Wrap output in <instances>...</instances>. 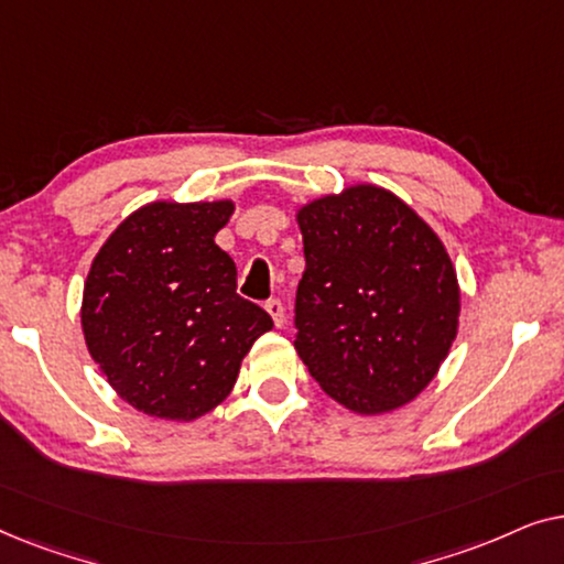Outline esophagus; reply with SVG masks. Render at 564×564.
<instances>
[{"label":"esophagus","mask_w":564,"mask_h":564,"mask_svg":"<svg viewBox=\"0 0 564 564\" xmlns=\"http://www.w3.org/2000/svg\"><path fill=\"white\" fill-rule=\"evenodd\" d=\"M264 307H267V313L272 315L274 326L282 328L284 326V305H282V300H267Z\"/></svg>","instance_id":"obj_1"}]
</instances>
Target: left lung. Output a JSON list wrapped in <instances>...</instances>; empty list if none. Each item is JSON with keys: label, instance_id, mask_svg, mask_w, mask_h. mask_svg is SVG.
I'll return each instance as SVG.
<instances>
[{"label": "left lung", "instance_id": "1", "mask_svg": "<svg viewBox=\"0 0 564 564\" xmlns=\"http://www.w3.org/2000/svg\"><path fill=\"white\" fill-rule=\"evenodd\" d=\"M295 220L305 249L295 349L307 372L351 413L413 403L459 330L462 292L442 238L367 182L311 199Z\"/></svg>", "mask_w": 564, "mask_h": 564}]
</instances>
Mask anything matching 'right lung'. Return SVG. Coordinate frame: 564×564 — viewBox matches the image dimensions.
Returning <instances> with one entry per match:
<instances>
[{
	"instance_id": "add662e5",
	"label": "right lung",
	"mask_w": 564,
	"mask_h": 564,
	"mask_svg": "<svg viewBox=\"0 0 564 564\" xmlns=\"http://www.w3.org/2000/svg\"><path fill=\"white\" fill-rule=\"evenodd\" d=\"M234 199H156L130 213L91 261L82 330L120 400L164 421H195L234 390L272 318L236 292L215 243Z\"/></svg>"
}]
</instances>
